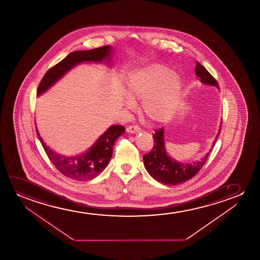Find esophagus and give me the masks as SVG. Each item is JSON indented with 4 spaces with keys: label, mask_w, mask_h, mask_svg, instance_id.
Instances as JSON below:
<instances>
[{
    "label": "esophagus",
    "mask_w": 260,
    "mask_h": 260,
    "mask_svg": "<svg viewBox=\"0 0 260 260\" xmlns=\"http://www.w3.org/2000/svg\"><path fill=\"white\" fill-rule=\"evenodd\" d=\"M126 131L128 133H137L140 132V128L138 125H132V126H128V128H126Z\"/></svg>",
    "instance_id": "esophagus-1"
}]
</instances>
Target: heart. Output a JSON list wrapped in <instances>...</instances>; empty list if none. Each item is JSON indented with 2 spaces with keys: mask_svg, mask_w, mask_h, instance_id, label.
Here are the masks:
<instances>
[{
  "mask_svg": "<svg viewBox=\"0 0 260 260\" xmlns=\"http://www.w3.org/2000/svg\"><path fill=\"white\" fill-rule=\"evenodd\" d=\"M125 106L133 109L135 100H142V112L156 124L171 121L181 99L184 84L172 68L152 64L134 72L126 82Z\"/></svg>",
  "mask_w": 260,
  "mask_h": 260,
  "instance_id": "heart-1",
  "label": "heart"
}]
</instances>
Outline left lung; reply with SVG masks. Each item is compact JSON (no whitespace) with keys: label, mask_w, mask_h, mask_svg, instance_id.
<instances>
[{"label":"left lung","mask_w":260,"mask_h":260,"mask_svg":"<svg viewBox=\"0 0 260 260\" xmlns=\"http://www.w3.org/2000/svg\"><path fill=\"white\" fill-rule=\"evenodd\" d=\"M196 74L203 84L218 88L217 81L210 75L206 68L200 64L199 62H196ZM221 124L214 140L212 147L215 146V143L218 139L221 131ZM153 138L154 142L153 149L143 156V160L146 170L150 176L164 185H178L193 178L206 162L210 153V151L208 152L201 160H196L193 162H180L168 154L165 148L164 128L155 131Z\"/></svg>","instance_id":"obj_1"}]
</instances>
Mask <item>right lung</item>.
<instances>
[{
	"instance_id": "right-lung-1",
	"label": "right lung",
	"mask_w": 260,
	"mask_h": 260,
	"mask_svg": "<svg viewBox=\"0 0 260 260\" xmlns=\"http://www.w3.org/2000/svg\"><path fill=\"white\" fill-rule=\"evenodd\" d=\"M112 48L110 45H107L90 50L74 51L69 54L63 60L50 68L43 76L38 86L37 96L46 92L51 86L77 64L83 62L101 63L103 61H107V64H110ZM124 132L123 126L112 125L85 153L75 156H66L50 149L41 138L36 128L37 136L50 161L62 174L77 181L91 180L106 169L113 155L116 139Z\"/></svg>"
}]
</instances>
